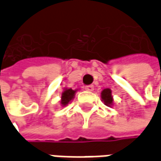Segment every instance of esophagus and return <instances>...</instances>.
I'll return each instance as SVG.
<instances>
[{
    "label": "esophagus",
    "instance_id": "esophagus-1",
    "mask_svg": "<svg viewBox=\"0 0 161 161\" xmlns=\"http://www.w3.org/2000/svg\"><path fill=\"white\" fill-rule=\"evenodd\" d=\"M85 90L88 91H94V86L93 85H87V86H85Z\"/></svg>",
    "mask_w": 161,
    "mask_h": 161
}]
</instances>
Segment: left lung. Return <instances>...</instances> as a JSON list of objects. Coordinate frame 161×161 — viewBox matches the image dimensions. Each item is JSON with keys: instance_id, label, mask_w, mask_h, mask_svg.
I'll use <instances>...</instances> for the list:
<instances>
[{"instance_id": "8db88e82", "label": "left lung", "mask_w": 161, "mask_h": 161, "mask_svg": "<svg viewBox=\"0 0 161 161\" xmlns=\"http://www.w3.org/2000/svg\"><path fill=\"white\" fill-rule=\"evenodd\" d=\"M101 99L103 103L108 107H112L114 104V98L112 96V91L110 89H103L101 92Z\"/></svg>"}]
</instances>
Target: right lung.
Returning <instances> with one entry per match:
<instances>
[{
    "instance_id": "1",
    "label": "right lung",
    "mask_w": 161,
    "mask_h": 161,
    "mask_svg": "<svg viewBox=\"0 0 161 161\" xmlns=\"http://www.w3.org/2000/svg\"><path fill=\"white\" fill-rule=\"evenodd\" d=\"M77 91H78L77 89V90H72L71 88H65L62 92V95H61L60 105L64 107V106H67L69 104L70 102L74 99L75 94Z\"/></svg>"
}]
</instances>
